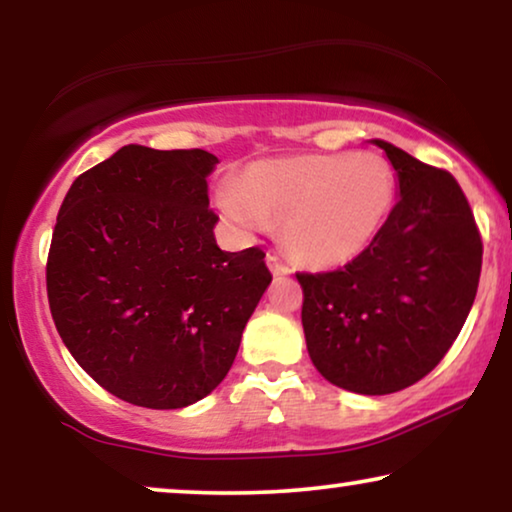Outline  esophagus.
Listing matches in <instances>:
<instances>
[{"mask_svg": "<svg viewBox=\"0 0 512 512\" xmlns=\"http://www.w3.org/2000/svg\"><path fill=\"white\" fill-rule=\"evenodd\" d=\"M265 261H268V268H270V272L275 277H282V275H291V268L286 263H282L279 261V258L275 256V254H268V258H265Z\"/></svg>", "mask_w": 512, "mask_h": 512, "instance_id": "34e87169", "label": "esophagus"}]
</instances>
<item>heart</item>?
Returning a JSON list of instances; mask_svg holds the SVG:
<instances>
[{
    "mask_svg": "<svg viewBox=\"0 0 512 512\" xmlns=\"http://www.w3.org/2000/svg\"><path fill=\"white\" fill-rule=\"evenodd\" d=\"M214 205L242 233L282 221V242L298 263L333 270L380 237L396 205V172L368 151L256 160L216 186Z\"/></svg>",
    "mask_w": 512,
    "mask_h": 512,
    "instance_id": "1",
    "label": "heart"
}]
</instances>
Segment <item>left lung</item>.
Returning a JSON list of instances; mask_svg holds the SVG:
<instances>
[{
    "instance_id": "1",
    "label": "left lung",
    "mask_w": 512,
    "mask_h": 512,
    "mask_svg": "<svg viewBox=\"0 0 512 512\" xmlns=\"http://www.w3.org/2000/svg\"><path fill=\"white\" fill-rule=\"evenodd\" d=\"M398 200L366 254L324 275H298L314 368L366 396L401 391L438 366L478 291L482 242L452 174L384 139Z\"/></svg>"
}]
</instances>
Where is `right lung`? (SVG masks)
<instances>
[{
  "label": "right lung",
  "instance_id": "1",
  "mask_svg": "<svg viewBox=\"0 0 512 512\" xmlns=\"http://www.w3.org/2000/svg\"><path fill=\"white\" fill-rule=\"evenodd\" d=\"M202 149L128 144L62 202L46 265L62 342L93 380L151 410L219 387L272 282L258 247L221 251Z\"/></svg>",
  "mask_w": 512,
  "mask_h": 512
}]
</instances>
